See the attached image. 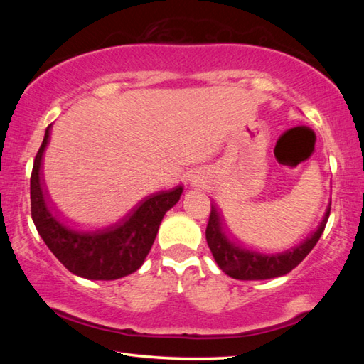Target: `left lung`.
Returning <instances> with one entry per match:
<instances>
[{
  "instance_id": "obj_1",
  "label": "left lung",
  "mask_w": 364,
  "mask_h": 364,
  "mask_svg": "<svg viewBox=\"0 0 364 364\" xmlns=\"http://www.w3.org/2000/svg\"><path fill=\"white\" fill-rule=\"evenodd\" d=\"M328 215L330 206L327 208L319 227L300 244L280 253H266L233 241L223 228L219 210L211 205L210 220H208L206 227V242L218 266L231 278H236V280H267V278L286 275L305 259L322 236Z\"/></svg>"
}]
</instances>
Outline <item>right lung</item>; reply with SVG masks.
Instances as JSON below:
<instances>
[{
    "instance_id": "obj_1",
    "label": "right lung",
    "mask_w": 364,
    "mask_h": 364,
    "mask_svg": "<svg viewBox=\"0 0 364 364\" xmlns=\"http://www.w3.org/2000/svg\"><path fill=\"white\" fill-rule=\"evenodd\" d=\"M50 127L31 173V215L38 235L54 257L78 277L117 280L136 272L151 249L164 214L180 200L183 186L146 196L112 225L97 230L73 227L51 210L42 191L41 166Z\"/></svg>"
}]
</instances>
